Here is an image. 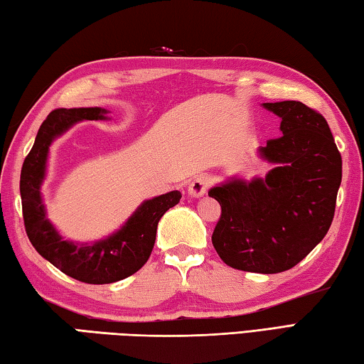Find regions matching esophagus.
<instances>
[{"label": "esophagus", "instance_id": "obj_1", "mask_svg": "<svg viewBox=\"0 0 364 364\" xmlns=\"http://www.w3.org/2000/svg\"><path fill=\"white\" fill-rule=\"evenodd\" d=\"M208 185H209V179L205 176L195 177V179L191 181L190 185H188V195L191 198L204 196L205 191H208Z\"/></svg>", "mask_w": 364, "mask_h": 364}]
</instances>
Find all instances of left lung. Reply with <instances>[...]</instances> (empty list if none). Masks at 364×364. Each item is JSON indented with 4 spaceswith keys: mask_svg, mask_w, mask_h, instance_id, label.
Segmentation results:
<instances>
[{
    "mask_svg": "<svg viewBox=\"0 0 364 364\" xmlns=\"http://www.w3.org/2000/svg\"><path fill=\"white\" fill-rule=\"evenodd\" d=\"M280 119L277 139L258 147L272 169L252 181L231 177L209 190L222 205L212 244L223 262L276 274L306 258L330 230L342 159L323 115L299 101L263 102Z\"/></svg>",
    "mask_w": 364,
    "mask_h": 364,
    "instance_id": "1",
    "label": "left lung"
}]
</instances>
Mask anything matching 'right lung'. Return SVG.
<instances>
[{"label": "right lung", "instance_id": "right-lung-1", "mask_svg": "<svg viewBox=\"0 0 364 364\" xmlns=\"http://www.w3.org/2000/svg\"><path fill=\"white\" fill-rule=\"evenodd\" d=\"M102 107H73L52 111L43 122L20 173V196L25 230L34 249L61 272L85 284H112L129 277L152 253L156 226L168 209L181 201V191L141 203L133 215L112 235L95 242L68 241L47 218L41 187L46 179L52 142L82 120H109Z\"/></svg>", "mask_w": 364, "mask_h": 364}]
</instances>
